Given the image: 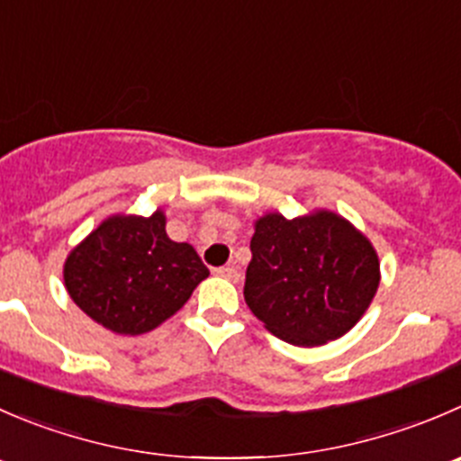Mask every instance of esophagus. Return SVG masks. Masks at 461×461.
<instances>
[{"mask_svg":"<svg viewBox=\"0 0 461 461\" xmlns=\"http://www.w3.org/2000/svg\"><path fill=\"white\" fill-rule=\"evenodd\" d=\"M216 272L218 276H225V279H230V281H239V270H236L234 266H222V267H216Z\"/></svg>","mask_w":461,"mask_h":461,"instance_id":"1","label":"esophagus"}]
</instances>
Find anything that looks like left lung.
Masks as SVG:
<instances>
[{
    "label": "left lung",
    "instance_id": "left-lung-1",
    "mask_svg": "<svg viewBox=\"0 0 461 461\" xmlns=\"http://www.w3.org/2000/svg\"><path fill=\"white\" fill-rule=\"evenodd\" d=\"M245 302L270 333L297 347L344 335L376 294L381 272L372 243L344 218L317 212L257 221Z\"/></svg>",
    "mask_w": 461,
    "mask_h": 461
}]
</instances>
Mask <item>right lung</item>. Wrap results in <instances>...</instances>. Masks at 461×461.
I'll use <instances>...</instances> for the list:
<instances>
[{
	"label": "right lung",
	"mask_w": 461,
	"mask_h": 461,
	"mask_svg": "<svg viewBox=\"0 0 461 461\" xmlns=\"http://www.w3.org/2000/svg\"><path fill=\"white\" fill-rule=\"evenodd\" d=\"M207 275L189 243L168 239L162 212L107 218L65 263V285L76 306L122 335L162 324Z\"/></svg>",
	"instance_id": "add662e5"
}]
</instances>
